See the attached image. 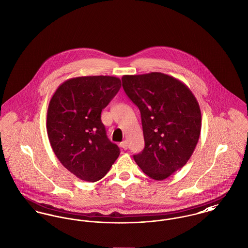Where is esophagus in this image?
Returning a JSON list of instances; mask_svg holds the SVG:
<instances>
[{"instance_id":"obj_1","label":"esophagus","mask_w":248,"mask_h":248,"mask_svg":"<svg viewBox=\"0 0 248 248\" xmlns=\"http://www.w3.org/2000/svg\"><path fill=\"white\" fill-rule=\"evenodd\" d=\"M120 147L123 149H128V142H127V141H122V142L120 143Z\"/></svg>"}]
</instances>
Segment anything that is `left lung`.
Wrapping results in <instances>:
<instances>
[{
    "instance_id": "1",
    "label": "left lung",
    "mask_w": 248,
    "mask_h": 248,
    "mask_svg": "<svg viewBox=\"0 0 248 248\" xmlns=\"http://www.w3.org/2000/svg\"><path fill=\"white\" fill-rule=\"evenodd\" d=\"M121 80L142 119L145 148L133 159L149 178L163 181L186 165L196 149L201 130L198 100L180 80L161 72Z\"/></svg>"
}]
</instances>
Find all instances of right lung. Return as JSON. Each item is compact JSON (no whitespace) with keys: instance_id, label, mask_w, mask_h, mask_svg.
<instances>
[{"instance_id":"right-lung-1","label":"right lung","mask_w":248,"mask_h":248,"mask_svg":"<svg viewBox=\"0 0 248 248\" xmlns=\"http://www.w3.org/2000/svg\"><path fill=\"white\" fill-rule=\"evenodd\" d=\"M120 79L113 76L76 77L60 84L47 113L51 149L77 178L94 182L102 179L119 156L100 115L119 91Z\"/></svg>"}]
</instances>
